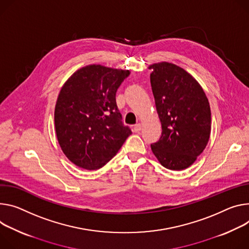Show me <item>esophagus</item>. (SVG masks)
<instances>
[{"instance_id": "1", "label": "esophagus", "mask_w": 249, "mask_h": 249, "mask_svg": "<svg viewBox=\"0 0 249 249\" xmlns=\"http://www.w3.org/2000/svg\"><path fill=\"white\" fill-rule=\"evenodd\" d=\"M141 129H142V126H141V124H140V123L136 124V125H135V126L133 127V131H134L135 133H138V132H140V131H141Z\"/></svg>"}]
</instances>
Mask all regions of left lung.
I'll return each instance as SVG.
<instances>
[{"mask_svg":"<svg viewBox=\"0 0 249 249\" xmlns=\"http://www.w3.org/2000/svg\"><path fill=\"white\" fill-rule=\"evenodd\" d=\"M162 136L151 149L160 164L173 171L192 166L207 147L212 129L211 107L197 80L177 64L149 65Z\"/></svg>","mask_w":249,"mask_h":249,"instance_id":"8db88e82","label":"left lung"}]
</instances>
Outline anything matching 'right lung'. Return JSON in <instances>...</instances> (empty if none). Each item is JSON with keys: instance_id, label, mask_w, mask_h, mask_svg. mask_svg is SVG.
I'll return each instance as SVG.
<instances>
[{"instance_id": "1", "label": "right lung", "mask_w": 249, "mask_h": 249, "mask_svg": "<svg viewBox=\"0 0 249 249\" xmlns=\"http://www.w3.org/2000/svg\"><path fill=\"white\" fill-rule=\"evenodd\" d=\"M130 71L101 64L81 67L67 79L54 107L58 144L71 163L98 170L120 150L129 135L116 104V91Z\"/></svg>"}]
</instances>
